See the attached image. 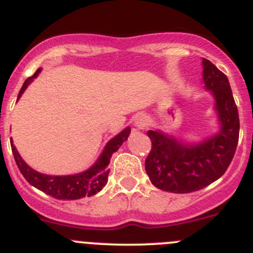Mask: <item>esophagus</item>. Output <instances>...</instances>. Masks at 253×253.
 Masks as SVG:
<instances>
[{"instance_id":"esophagus-1","label":"esophagus","mask_w":253,"mask_h":253,"mask_svg":"<svg viewBox=\"0 0 253 253\" xmlns=\"http://www.w3.org/2000/svg\"><path fill=\"white\" fill-rule=\"evenodd\" d=\"M146 125H148V119H146L145 117H143V115H141V117H138L135 119V126L138 129L146 128Z\"/></svg>"}]
</instances>
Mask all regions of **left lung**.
Returning a JSON list of instances; mask_svg holds the SVG:
<instances>
[{
	"label": "left lung",
	"mask_w": 253,
	"mask_h": 253,
	"mask_svg": "<svg viewBox=\"0 0 253 253\" xmlns=\"http://www.w3.org/2000/svg\"><path fill=\"white\" fill-rule=\"evenodd\" d=\"M203 79L215 97L221 129L200 144H184L174 136L149 130L151 150L145 170L151 184L164 191L187 194L222 176L232 161L240 134V119L228 79L209 59H203Z\"/></svg>",
	"instance_id": "obj_1"
}]
</instances>
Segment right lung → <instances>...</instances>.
<instances>
[{"instance_id":"1","label":"right lung","mask_w":253,"mask_h":253,"mask_svg":"<svg viewBox=\"0 0 253 253\" xmlns=\"http://www.w3.org/2000/svg\"><path fill=\"white\" fill-rule=\"evenodd\" d=\"M40 72L41 68L37 69L32 77L26 79L17 99H20L26 88L32 83L33 79L40 74ZM129 134H130V128H126L117 136L110 139L105 145L102 155L90 169L85 170L81 174L66 175V176H52V175H44L36 171L32 168L28 167L25 160L21 158L16 146L13 145V141L11 143V148L17 167L20 169L21 174L31 185L58 200H78L84 196L95 195L105 186L108 181V175H109L108 165L110 163V158H112L113 153H115L119 146L128 139Z\"/></svg>"}]
</instances>
